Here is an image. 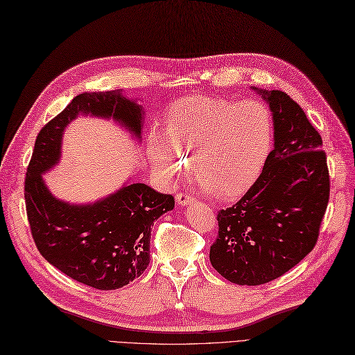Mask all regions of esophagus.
<instances>
[{"label": "esophagus", "mask_w": 355, "mask_h": 355, "mask_svg": "<svg viewBox=\"0 0 355 355\" xmlns=\"http://www.w3.org/2000/svg\"><path fill=\"white\" fill-rule=\"evenodd\" d=\"M176 201L179 206H187V205H191L194 201V197L188 194V193H178L176 196Z\"/></svg>", "instance_id": "1"}]
</instances>
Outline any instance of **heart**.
Segmentation results:
<instances>
[{"mask_svg":"<svg viewBox=\"0 0 355 355\" xmlns=\"http://www.w3.org/2000/svg\"><path fill=\"white\" fill-rule=\"evenodd\" d=\"M272 137V114L261 101L188 97L168 112L164 136L150 132L148 155L167 182L184 178L193 162L200 184L230 197L260 173Z\"/></svg>","mask_w":355,"mask_h":355,"instance_id":"obj_1","label":"heart"}]
</instances>
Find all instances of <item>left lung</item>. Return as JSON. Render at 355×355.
Here are the masks:
<instances>
[{
  "label": "left lung",
  "instance_id": "1",
  "mask_svg": "<svg viewBox=\"0 0 355 355\" xmlns=\"http://www.w3.org/2000/svg\"><path fill=\"white\" fill-rule=\"evenodd\" d=\"M269 104L273 149L245 196L218 212L210 263L227 281L261 285L288 272L318 241L330 197L320 132L290 95L252 88Z\"/></svg>",
  "mask_w": 355,
  "mask_h": 355
}]
</instances>
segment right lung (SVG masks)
<instances>
[{
  "label": "right lung",
  "instance_id": "add662e5",
  "mask_svg": "<svg viewBox=\"0 0 355 355\" xmlns=\"http://www.w3.org/2000/svg\"><path fill=\"white\" fill-rule=\"evenodd\" d=\"M83 114L113 118L140 139L143 109L121 89L85 92L38 132L25 178V205L35 246L71 279L97 290H118L146 270L150 228L175 207V198L145 184H127L91 205L55 198L43 173L61 157L65 127Z\"/></svg>",
  "mask_w": 355,
  "mask_h": 355
}]
</instances>
